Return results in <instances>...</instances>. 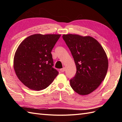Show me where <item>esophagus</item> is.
Here are the masks:
<instances>
[{
  "instance_id": "1",
  "label": "esophagus",
  "mask_w": 122,
  "mask_h": 122,
  "mask_svg": "<svg viewBox=\"0 0 122 122\" xmlns=\"http://www.w3.org/2000/svg\"><path fill=\"white\" fill-rule=\"evenodd\" d=\"M65 70H66V68L64 67V68H63L62 69H60V71H61V72H64V71H65Z\"/></svg>"
}]
</instances>
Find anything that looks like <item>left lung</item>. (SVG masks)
<instances>
[{
    "label": "left lung",
    "mask_w": 122,
    "mask_h": 122,
    "mask_svg": "<svg viewBox=\"0 0 122 122\" xmlns=\"http://www.w3.org/2000/svg\"><path fill=\"white\" fill-rule=\"evenodd\" d=\"M64 41L74 59L76 68L70 85L80 95H87L101 84L108 69L107 56L98 41L90 36L64 35Z\"/></svg>",
    "instance_id": "left-lung-1"
}]
</instances>
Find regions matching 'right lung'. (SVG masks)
<instances>
[{"instance_id":"right-lung-1","label":"right lung","mask_w":122,"mask_h":122,"mask_svg":"<svg viewBox=\"0 0 122 122\" xmlns=\"http://www.w3.org/2000/svg\"><path fill=\"white\" fill-rule=\"evenodd\" d=\"M60 35H33L15 52L14 68L18 78L29 89L40 91L51 84L59 74L53 68L51 51Z\"/></svg>"}]
</instances>
